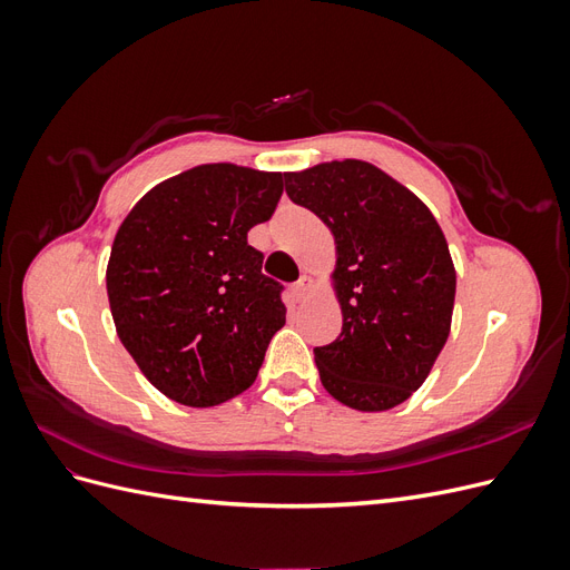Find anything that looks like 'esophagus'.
I'll list each match as a JSON object with an SVG mask.
<instances>
[{
	"label": "esophagus",
	"instance_id": "1",
	"mask_svg": "<svg viewBox=\"0 0 570 570\" xmlns=\"http://www.w3.org/2000/svg\"><path fill=\"white\" fill-rule=\"evenodd\" d=\"M308 289H312V278H308V275H302V278L292 285V297L302 302L308 295Z\"/></svg>",
	"mask_w": 570,
	"mask_h": 570
}]
</instances>
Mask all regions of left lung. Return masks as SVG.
<instances>
[{
	"mask_svg": "<svg viewBox=\"0 0 570 570\" xmlns=\"http://www.w3.org/2000/svg\"><path fill=\"white\" fill-rule=\"evenodd\" d=\"M287 197L337 245L342 333L314 350L323 387L358 411L406 402L450 337L456 273L428 206L366 161L285 174Z\"/></svg>",
	"mask_w": 570,
	"mask_h": 570,
	"instance_id": "8db88e82",
	"label": "left lung"
}]
</instances>
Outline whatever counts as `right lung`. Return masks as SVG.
Wrapping results in <instances>:
<instances>
[{"label":"right lung","mask_w":570,"mask_h":570,"mask_svg":"<svg viewBox=\"0 0 570 570\" xmlns=\"http://www.w3.org/2000/svg\"><path fill=\"white\" fill-rule=\"evenodd\" d=\"M281 195L283 174L204 164L149 189L120 223L107 266L116 333L168 400L216 406L256 381L285 304L247 233Z\"/></svg>","instance_id":"right-lung-1"}]
</instances>
